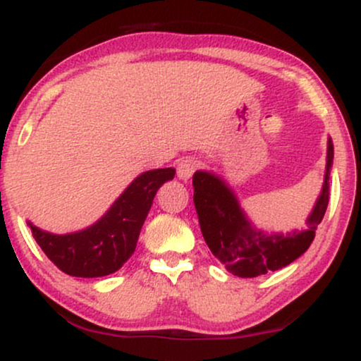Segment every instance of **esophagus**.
<instances>
[{"mask_svg":"<svg viewBox=\"0 0 361 361\" xmlns=\"http://www.w3.org/2000/svg\"><path fill=\"white\" fill-rule=\"evenodd\" d=\"M198 166H200V161L195 159V157H183V159L178 163L176 171H178V178L180 180H190L195 171H197Z\"/></svg>","mask_w":361,"mask_h":361,"instance_id":"esophagus-1","label":"esophagus"}]
</instances>
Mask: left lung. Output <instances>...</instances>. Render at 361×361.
<instances>
[{"label": "left lung", "instance_id": "left-lung-1", "mask_svg": "<svg viewBox=\"0 0 361 361\" xmlns=\"http://www.w3.org/2000/svg\"><path fill=\"white\" fill-rule=\"evenodd\" d=\"M333 164V144H327L324 186L312 214L309 229L293 234L267 235L255 231L239 209L238 200L222 180L209 173L193 175V202L202 234L212 255L226 264L227 271L243 279L264 275L287 267L304 255L316 235L317 224L324 217L329 202V169Z\"/></svg>", "mask_w": 361, "mask_h": 361}]
</instances>
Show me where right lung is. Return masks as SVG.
Here are the masks:
<instances>
[{"mask_svg":"<svg viewBox=\"0 0 361 361\" xmlns=\"http://www.w3.org/2000/svg\"><path fill=\"white\" fill-rule=\"evenodd\" d=\"M175 178V169L146 171L118 197L94 226L81 233L56 235L32 226L37 244L61 271L81 279H94L117 271L135 251L140 227L159 186Z\"/></svg>","mask_w":361,"mask_h":361,"instance_id":"right-lung-1","label":"right lung"}]
</instances>
